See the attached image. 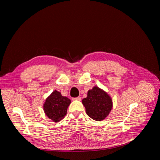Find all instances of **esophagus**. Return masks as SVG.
<instances>
[{
    "label": "esophagus",
    "mask_w": 160,
    "mask_h": 160,
    "mask_svg": "<svg viewBox=\"0 0 160 160\" xmlns=\"http://www.w3.org/2000/svg\"><path fill=\"white\" fill-rule=\"evenodd\" d=\"M81 97H77V98H72V100H77V101H80L81 100Z\"/></svg>",
    "instance_id": "34e87169"
}]
</instances>
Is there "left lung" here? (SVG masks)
<instances>
[{"label": "left lung", "instance_id": "1", "mask_svg": "<svg viewBox=\"0 0 160 160\" xmlns=\"http://www.w3.org/2000/svg\"><path fill=\"white\" fill-rule=\"evenodd\" d=\"M89 117L101 122L109 115L113 108V101L110 95L104 90L95 86L88 92V96L82 100Z\"/></svg>", "mask_w": 160, "mask_h": 160}]
</instances>
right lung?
I'll return each mask as SVG.
<instances>
[{"label":"right lung","mask_w":160,"mask_h":160,"mask_svg":"<svg viewBox=\"0 0 160 160\" xmlns=\"http://www.w3.org/2000/svg\"><path fill=\"white\" fill-rule=\"evenodd\" d=\"M71 103L68 98L62 96L61 92L55 90L45 99L43 110L48 118L57 123L65 118Z\"/></svg>","instance_id":"obj_1"}]
</instances>
